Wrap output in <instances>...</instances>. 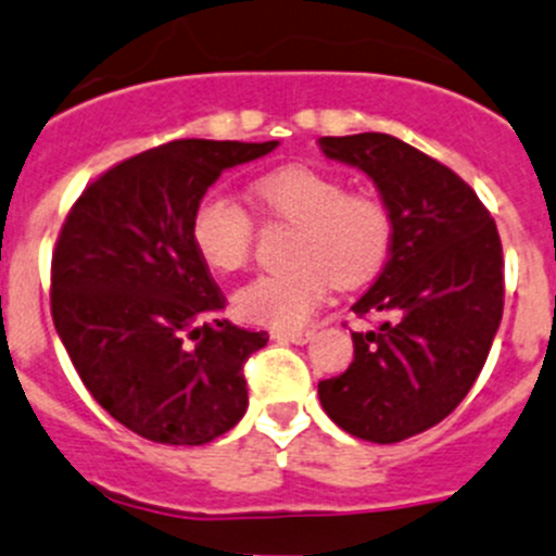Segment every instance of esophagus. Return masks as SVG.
<instances>
[{
  "label": "esophagus",
  "mask_w": 556,
  "mask_h": 556,
  "mask_svg": "<svg viewBox=\"0 0 556 556\" xmlns=\"http://www.w3.org/2000/svg\"><path fill=\"white\" fill-rule=\"evenodd\" d=\"M312 337H315L312 331H277L274 333V339H277V342H290V344H306Z\"/></svg>",
  "instance_id": "1"
}]
</instances>
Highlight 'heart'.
Wrapping results in <instances>:
<instances>
[{
	"label": "heart",
	"mask_w": 556,
	"mask_h": 556,
	"mask_svg": "<svg viewBox=\"0 0 556 556\" xmlns=\"http://www.w3.org/2000/svg\"><path fill=\"white\" fill-rule=\"evenodd\" d=\"M263 206L295 225L293 268L263 274L236 290L241 320L268 328H295L323 304L328 285L358 288L375 277L391 252L393 223L386 203L364 192H348L342 181L312 168H282L255 185ZM255 228L233 195L212 190L192 214V244L212 271L230 274L247 266Z\"/></svg>",
	"instance_id": "b5f03b06"
}]
</instances>
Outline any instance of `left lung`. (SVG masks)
<instances>
[{
  "mask_svg": "<svg viewBox=\"0 0 556 556\" xmlns=\"http://www.w3.org/2000/svg\"><path fill=\"white\" fill-rule=\"evenodd\" d=\"M317 143L375 181L393 223L386 268L353 304L382 323L353 333V364L317 393L353 438L402 443L454 413L486 364L505 299L497 225L467 181L393 135Z\"/></svg>",
  "mask_w": 556,
  "mask_h": 556,
  "instance_id": "8db88e82",
  "label": "left lung"
}]
</instances>
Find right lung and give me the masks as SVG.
<instances>
[{
  "instance_id": "1",
  "label": "right lung",
  "mask_w": 556,
  "mask_h": 556,
  "mask_svg": "<svg viewBox=\"0 0 556 556\" xmlns=\"http://www.w3.org/2000/svg\"><path fill=\"white\" fill-rule=\"evenodd\" d=\"M277 147L170 141L108 168L64 219L53 326L97 404L152 443H212L247 413L244 364L268 337L217 317L192 214L223 170Z\"/></svg>"
}]
</instances>
